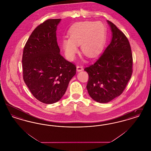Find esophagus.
Instances as JSON below:
<instances>
[{"label":"esophagus","mask_w":151,"mask_h":151,"mask_svg":"<svg viewBox=\"0 0 151 151\" xmlns=\"http://www.w3.org/2000/svg\"><path fill=\"white\" fill-rule=\"evenodd\" d=\"M76 69H77V71L78 72H80V71H81L83 70V66L81 65H77L76 67Z\"/></svg>","instance_id":"1"}]
</instances>
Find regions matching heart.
<instances>
[{"label":"heart","instance_id":"heart-1","mask_svg":"<svg viewBox=\"0 0 151 151\" xmlns=\"http://www.w3.org/2000/svg\"><path fill=\"white\" fill-rule=\"evenodd\" d=\"M69 38L62 41L66 57L72 60L78 51V46L87 57H93L102 49L105 41V28L101 22H83L73 25L69 30Z\"/></svg>","mask_w":151,"mask_h":151}]
</instances>
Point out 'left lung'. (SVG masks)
Here are the masks:
<instances>
[{"instance_id":"left-lung-1","label":"left lung","mask_w":151,"mask_h":151,"mask_svg":"<svg viewBox=\"0 0 151 151\" xmlns=\"http://www.w3.org/2000/svg\"><path fill=\"white\" fill-rule=\"evenodd\" d=\"M107 22L112 32L110 43L93 64L84 69L89 75L88 92L100 103H107L120 96L132 73L129 41L113 22Z\"/></svg>"}]
</instances>
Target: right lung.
<instances>
[{"mask_svg": "<svg viewBox=\"0 0 151 151\" xmlns=\"http://www.w3.org/2000/svg\"><path fill=\"white\" fill-rule=\"evenodd\" d=\"M61 19H48L29 37L22 54L23 79L38 100L51 104L65 94L76 65L60 54L56 30Z\"/></svg>", "mask_w": 151, "mask_h": 151, "instance_id": "add662e5", "label": "right lung"}]
</instances>
